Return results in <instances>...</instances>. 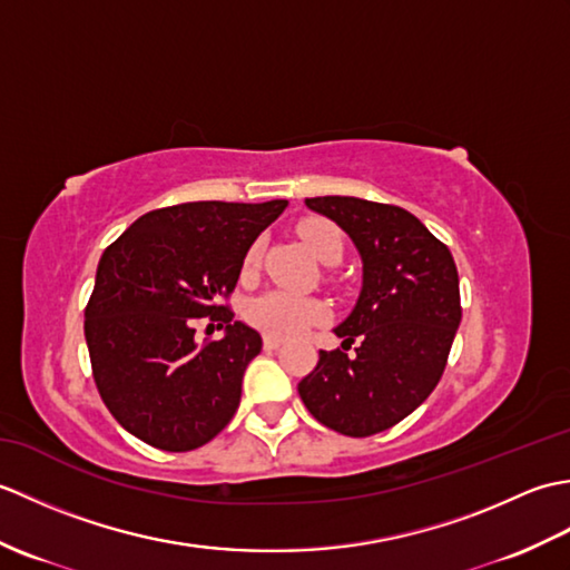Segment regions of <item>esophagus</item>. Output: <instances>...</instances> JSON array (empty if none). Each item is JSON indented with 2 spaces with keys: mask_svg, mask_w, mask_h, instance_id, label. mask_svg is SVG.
Returning <instances> with one entry per match:
<instances>
[{
  "mask_svg": "<svg viewBox=\"0 0 570 570\" xmlns=\"http://www.w3.org/2000/svg\"><path fill=\"white\" fill-rule=\"evenodd\" d=\"M282 345V337H272V335H264V350H276Z\"/></svg>",
  "mask_w": 570,
  "mask_h": 570,
  "instance_id": "obj_1",
  "label": "esophagus"
}]
</instances>
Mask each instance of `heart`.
<instances>
[{
  "instance_id": "1",
  "label": "heart",
  "mask_w": 570,
  "mask_h": 570,
  "mask_svg": "<svg viewBox=\"0 0 570 570\" xmlns=\"http://www.w3.org/2000/svg\"><path fill=\"white\" fill-rule=\"evenodd\" d=\"M298 237L304 239L308 252L323 264H335L343 257V235L333 223L323 217H306L298 223ZM259 266V245H249L245 257H242L239 276L249 282L257 274ZM247 321L254 328L272 337H294L304 333L313 325L328 318V306L321 298L298 296L292 292H266L257 298H252L245 308Z\"/></svg>"
}]
</instances>
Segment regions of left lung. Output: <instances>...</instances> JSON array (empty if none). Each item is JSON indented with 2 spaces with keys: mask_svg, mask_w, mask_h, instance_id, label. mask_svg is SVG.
I'll use <instances>...</instances> for the list:
<instances>
[{
  "mask_svg": "<svg viewBox=\"0 0 570 570\" xmlns=\"http://www.w3.org/2000/svg\"><path fill=\"white\" fill-rule=\"evenodd\" d=\"M306 205L353 237L362 292L335 328L343 347L321 350L298 394L323 426L367 439L396 426L439 384L463 316L458 269L451 249L399 205L350 196Z\"/></svg>",
  "mask_w": 570,
  "mask_h": 570,
  "instance_id": "left-lung-1",
  "label": "left lung"
}]
</instances>
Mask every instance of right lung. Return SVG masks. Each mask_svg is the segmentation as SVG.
Wrapping results in <instances>:
<instances>
[{
  "label": "right lung",
  "instance_id": "1",
  "mask_svg": "<svg viewBox=\"0 0 570 570\" xmlns=\"http://www.w3.org/2000/svg\"><path fill=\"white\" fill-rule=\"evenodd\" d=\"M286 205L180 203L141 215L105 249L85 341L105 406L139 441L186 453L233 421L262 335L233 321L227 298L247 247ZM200 320L225 327L224 341L198 346Z\"/></svg>",
  "mask_w": 570,
  "mask_h": 570
}]
</instances>
